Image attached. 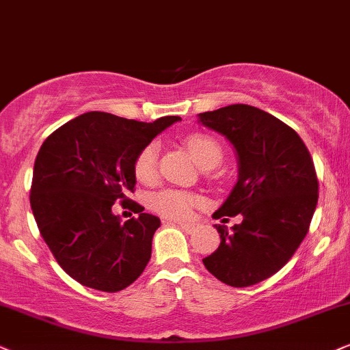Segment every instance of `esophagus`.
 <instances>
[{
  "label": "esophagus",
  "instance_id": "obj_1",
  "mask_svg": "<svg viewBox=\"0 0 350 350\" xmlns=\"http://www.w3.org/2000/svg\"><path fill=\"white\" fill-rule=\"evenodd\" d=\"M174 224H178V226L183 229V231L187 232V234L196 232V229H197V224L196 223H179V221H174Z\"/></svg>",
  "mask_w": 350,
  "mask_h": 350
}]
</instances>
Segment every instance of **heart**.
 <instances>
[{
  "mask_svg": "<svg viewBox=\"0 0 350 350\" xmlns=\"http://www.w3.org/2000/svg\"><path fill=\"white\" fill-rule=\"evenodd\" d=\"M185 145L193 154L196 161L205 170L218 166L223 160V148L213 137L206 134H190L185 137ZM135 178L140 183L150 184L157 179L158 172V145L148 144L140 150L134 163ZM200 205V198L193 193L179 189H165L150 197L153 211L166 218L185 219Z\"/></svg>",
  "mask_w": 350,
  "mask_h": 350,
  "instance_id": "1",
  "label": "heart"
}]
</instances>
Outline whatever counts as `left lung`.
Returning a JSON list of instances; mask_svg holds the SVG:
<instances>
[{"mask_svg": "<svg viewBox=\"0 0 350 350\" xmlns=\"http://www.w3.org/2000/svg\"><path fill=\"white\" fill-rule=\"evenodd\" d=\"M198 121L237 154V184L215 216L242 215L232 231L215 224L219 247L203 265L224 284L254 286L280 271L307 236L318 202L310 152L293 127L255 106L229 105Z\"/></svg>", "mask_w": 350, "mask_h": 350, "instance_id": "obj_1", "label": "left lung"}]
</instances>
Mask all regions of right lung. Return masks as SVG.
Here are the masks:
<instances>
[{"label":"right lung","instance_id":"add662e5","mask_svg":"<svg viewBox=\"0 0 350 350\" xmlns=\"http://www.w3.org/2000/svg\"><path fill=\"white\" fill-rule=\"evenodd\" d=\"M179 116L153 122L90 111L56 129L35 158L30 206L59 267L82 286L118 293L152 256L161 221L127 198L134 192L137 154ZM114 201L139 213L122 225Z\"/></svg>","mask_w":350,"mask_h":350}]
</instances>
